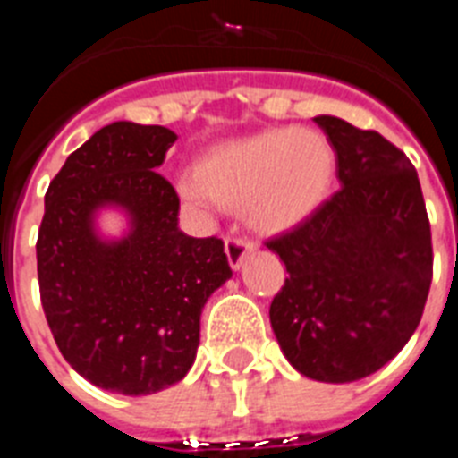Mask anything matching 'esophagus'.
I'll return each mask as SVG.
<instances>
[{
  "label": "esophagus",
  "instance_id": "1",
  "mask_svg": "<svg viewBox=\"0 0 458 458\" xmlns=\"http://www.w3.org/2000/svg\"><path fill=\"white\" fill-rule=\"evenodd\" d=\"M226 257H229V266H232L233 270H238L242 266V261H245V257L248 254L254 252V241H250V238L245 236H229L226 238Z\"/></svg>",
  "mask_w": 458,
  "mask_h": 458
}]
</instances>
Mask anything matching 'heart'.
I'll return each instance as SVG.
<instances>
[{
  "mask_svg": "<svg viewBox=\"0 0 458 458\" xmlns=\"http://www.w3.org/2000/svg\"><path fill=\"white\" fill-rule=\"evenodd\" d=\"M335 176L330 141L310 128H270L225 141L179 181L188 199L238 208L259 232H286L314 216Z\"/></svg>",
  "mask_w": 458,
  "mask_h": 458,
  "instance_id": "1",
  "label": "heart"
}]
</instances>
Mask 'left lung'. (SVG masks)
<instances>
[{
    "mask_svg": "<svg viewBox=\"0 0 458 458\" xmlns=\"http://www.w3.org/2000/svg\"><path fill=\"white\" fill-rule=\"evenodd\" d=\"M342 188L268 241L289 277L270 302L286 360L321 383H351L390 362L422 318L434 277L418 172L376 131L317 116Z\"/></svg>",
    "mask_w": 458,
    "mask_h": 458,
    "instance_id": "1",
    "label": "left lung"
}]
</instances>
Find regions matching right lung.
I'll use <instances>...</instances> for the list:
<instances>
[{
  "label": "right lung",
  "mask_w": 458,
  "mask_h": 458,
  "mask_svg": "<svg viewBox=\"0 0 458 458\" xmlns=\"http://www.w3.org/2000/svg\"><path fill=\"white\" fill-rule=\"evenodd\" d=\"M174 141L169 128L131 121L93 132L52 179L36 241L56 346L89 383L128 396L188 374L201 307L232 277L220 238L179 229V194L156 172ZM112 203L131 216V232L109 243L92 216Z\"/></svg>",
  "instance_id": "right-lung-1"
}]
</instances>
